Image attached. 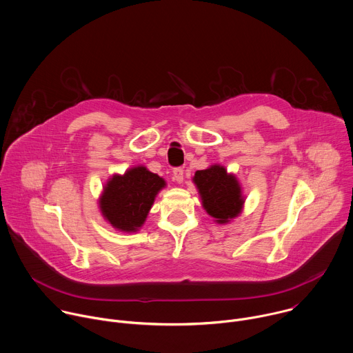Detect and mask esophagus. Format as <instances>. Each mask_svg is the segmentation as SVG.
Returning a JSON list of instances; mask_svg holds the SVG:
<instances>
[{"label": "esophagus", "instance_id": "esophagus-1", "mask_svg": "<svg viewBox=\"0 0 353 353\" xmlns=\"http://www.w3.org/2000/svg\"><path fill=\"white\" fill-rule=\"evenodd\" d=\"M183 174H185V170L182 167H176L174 170V181L178 182V183H182L183 182Z\"/></svg>", "mask_w": 353, "mask_h": 353}]
</instances>
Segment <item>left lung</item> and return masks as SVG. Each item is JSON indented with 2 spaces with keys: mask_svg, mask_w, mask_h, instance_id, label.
Returning <instances> with one entry per match:
<instances>
[{
  "mask_svg": "<svg viewBox=\"0 0 353 353\" xmlns=\"http://www.w3.org/2000/svg\"><path fill=\"white\" fill-rule=\"evenodd\" d=\"M193 181L201 196L203 207L211 216L216 218V222H229L240 212L244 203L240 185L223 167L212 165L196 171Z\"/></svg>",
  "mask_w": 353,
  "mask_h": 353,
  "instance_id": "1",
  "label": "left lung"
}]
</instances>
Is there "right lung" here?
<instances>
[{
    "instance_id": "add662e5",
    "label": "right lung",
    "mask_w": 353,
    "mask_h": 353,
    "mask_svg": "<svg viewBox=\"0 0 353 353\" xmlns=\"http://www.w3.org/2000/svg\"><path fill=\"white\" fill-rule=\"evenodd\" d=\"M164 186V179L145 167L114 175L105 186L99 201L102 214L116 229L135 232L143 225L156 194Z\"/></svg>"
}]
</instances>
